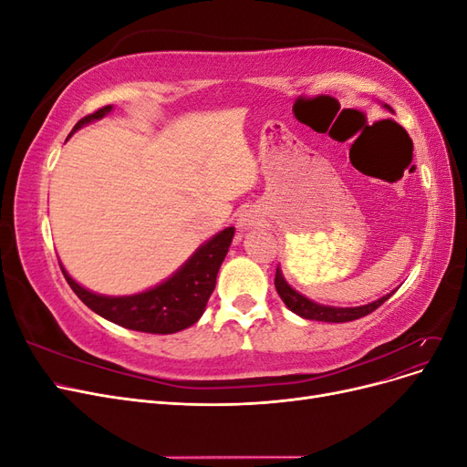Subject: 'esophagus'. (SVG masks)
I'll use <instances>...</instances> for the list:
<instances>
[{
    "instance_id": "esophagus-1",
    "label": "esophagus",
    "mask_w": 467,
    "mask_h": 467,
    "mask_svg": "<svg viewBox=\"0 0 467 467\" xmlns=\"http://www.w3.org/2000/svg\"><path fill=\"white\" fill-rule=\"evenodd\" d=\"M239 223H242V228H251V225H255V218H253V214H249V212H245V214H242V218H239Z\"/></svg>"
}]
</instances>
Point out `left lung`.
Returning <instances> with one entry per match:
<instances>
[{"label":"left lung","instance_id":"obj_1","mask_svg":"<svg viewBox=\"0 0 467 467\" xmlns=\"http://www.w3.org/2000/svg\"><path fill=\"white\" fill-rule=\"evenodd\" d=\"M386 109H389V105H384ZM391 110V109H389ZM275 286L276 292L280 296V300L286 304V307L290 312H294L296 316H300L304 319H314V321H327V323H345V321H355L360 319L364 316L372 314L374 309H378L381 304L386 300L391 298V294L381 296L379 300L372 302V304H366V306H358V307H333V306H321L316 304L306 296H302L300 292H296L288 282L282 276L280 268H276V275H275Z\"/></svg>","mask_w":467,"mask_h":467}]
</instances>
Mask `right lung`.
<instances>
[{
  "label": "right lung",
  "instance_id": "1",
  "mask_svg": "<svg viewBox=\"0 0 467 467\" xmlns=\"http://www.w3.org/2000/svg\"><path fill=\"white\" fill-rule=\"evenodd\" d=\"M110 110L112 105L95 110L93 115H88L76 124L74 132L83 124L103 119ZM234 234L235 228L222 230L196 249L175 275L158 286L132 296H103L89 292L78 285L62 265L60 268L69 288L95 314L132 331L169 335L191 327L204 314L208 298L216 286L222 261L228 255Z\"/></svg>",
  "mask_w": 467,
  "mask_h": 467
}]
</instances>
